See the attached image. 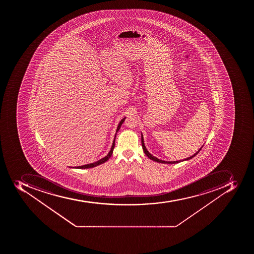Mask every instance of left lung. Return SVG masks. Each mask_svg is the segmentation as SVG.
Wrapping results in <instances>:
<instances>
[{
    "instance_id": "1",
    "label": "left lung",
    "mask_w": 254,
    "mask_h": 254,
    "mask_svg": "<svg viewBox=\"0 0 254 254\" xmlns=\"http://www.w3.org/2000/svg\"><path fill=\"white\" fill-rule=\"evenodd\" d=\"M141 144H142V148H143V150H144V153H145L146 156H148L149 159H151L152 160H154V161L158 162V163H162V164H177V163H180V162L184 161V160H190L192 158L194 157V156L200 152V150L202 149V147L200 148V149L198 150V152H196V153H194V155L192 156H190V157H188L187 159H184L183 160H179V161H164V160H160V159H158V158L155 157V156H152V154H150L149 152H148L147 148H146L145 145H144V138H143V135L141 134Z\"/></svg>"
}]
</instances>
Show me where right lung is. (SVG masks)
Instances as JSON below:
<instances>
[{"instance_id":"right-lung-1","label":"right lung","mask_w":254,"mask_h":254,"mask_svg":"<svg viewBox=\"0 0 254 254\" xmlns=\"http://www.w3.org/2000/svg\"><path fill=\"white\" fill-rule=\"evenodd\" d=\"M125 119L126 118H123L122 121H121L120 123L118 124V128H117L116 134H115V137H114V142H113V145L111 147V149H110V152H109L108 155L107 156H105L104 158H102L101 160H98L97 162H94V163H92V164H86V165L82 166H78V167H75V168H80V169H85V168H94V167H96V166L100 165V164H103L105 162L107 161V160L111 157L113 154V151H114V146H115V138H116L117 132H118V130L120 129L121 126H122V123L125 122Z\"/></svg>"}]
</instances>
